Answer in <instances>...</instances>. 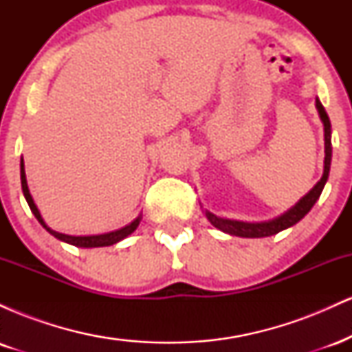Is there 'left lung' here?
I'll list each match as a JSON object with an SVG mask.
<instances>
[{
  "instance_id": "8db88e82",
  "label": "left lung",
  "mask_w": 352,
  "mask_h": 352,
  "mask_svg": "<svg viewBox=\"0 0 352 352\" xmlns=\"http://www.w3.org/2000/svg\"><path fill=\"white\" fill-rule=\"evenodd\" d=\"M316 107L319 112V117H321L322 124H324V172H322L321 180L314 185L313 188L306 193L302 199L294 205L293 208H289L288 212L283 213L281 217L274 218V220L270 221H261V223H246V221H238V220H228V218H218L213 215V213L207 212L205 215L210 220V223L213 227H217L221 232L230 233V235L235 236H243V238H261V236H272L276 235L278 232L281 230L293 227L294 223L301 220L306 213L313 208V205L316 204V200L321 195L322 188H324L326 180H328L329 175V168H331V155H333V147H331V122L329 117L326 114L324 107L322 104L319 102V99H316Z\"/></svg>"
}]
</instances>
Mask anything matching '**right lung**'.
I'll return each instance as SVG.
<instances>
[{
    "label": "right lung",
    "mask_w": 352,
    "mask_h": 352,
    "mask_svg": "<svg viewBox=\"0 0 352 352\" xmlns=\"http://www.w3.org/2000/svg\"><path fill=\"white\" fill-rule=\"evenodd\" d=\"M21 187H23L24 199H26L28 205H30V208H31V212H33L34 217L38 218L39 223H41L43 227L51 233L52 236L58 238V240L66 241V243H71V245H74V246H80V248H96V246L114 245V243H117V241L124 240L125 236L131 235V233L134 232V230L139 227V223H140V218H135V220L132 221V223L125 225L124 228L116 230V232H111V233H104V235H92V236H71V235H64V233H58V232H54V230H51L50 227H47V225L44 223V220L41 218V215H39V210L34 205L33 197H31L30 188H28L26 173H24V162H23V159H21Z\"/></svg>",
    "instance_id": "obj_1"
}]
</instances>
